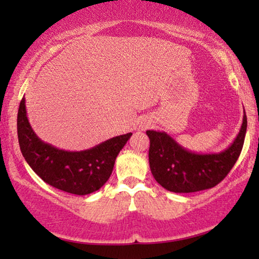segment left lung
<instances>
[{"label":"left lung","mask_w":259,"mask_h":259,"mask_svg":"<svg viewBox=\"0 0 259 259\" xmlns=\"http://www.w3.org/2000/svg\"><path fill=\"white\" fill-rule=\"evenodd\" d=\"M247 120L244 111L239 133L226 150L218 153H196L160 131H146L150 138L148 161L154 179L167 191L190 193L211 189L231 171L242 152Z\"/></svg>","instance_id":"left-lung-1"}]
</instances>
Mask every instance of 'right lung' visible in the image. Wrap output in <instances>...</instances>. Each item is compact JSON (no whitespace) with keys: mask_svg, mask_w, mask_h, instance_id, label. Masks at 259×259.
<instances>
[{"mask_svg":"<svg viewBox=\"0 0 259 259\" xmlns=\"http://www.w3.org/2000/svg\"><path fill=\"white\" fill-rule=\"evenodd\" d=\"M132 133L122 134L84 151H65L45 143L31 128L22 98L17 113L20 150L31 169L49 185L84 196L104 186L112 175L115 159Z\"/></svg>","mask_w":259,"mask_h":259,"instance_id":"obj_1","label":"right lung"}]
</instances>
